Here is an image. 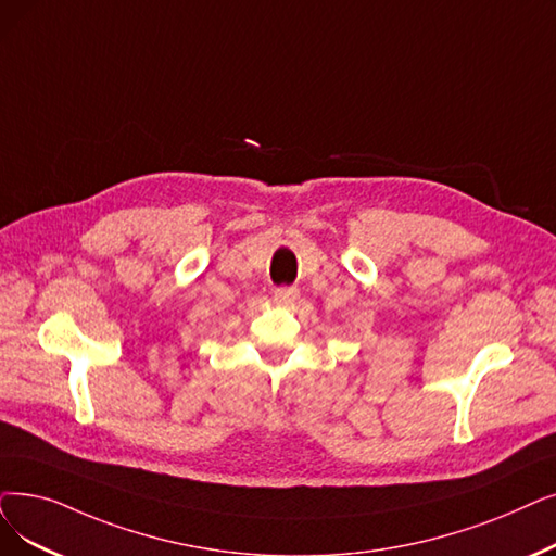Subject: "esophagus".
Returning <instances> with one entry per match:
<instances>
[{
  "mask_svg": "<svg viewBox=\"0 0 556 556\" xmlns=\"http://www.w3.org/2000/svg\"><path fill=\"white\" fill-rule=\"evenodd\" d=\"M298 298H300V291H298V288H293V286H288V288H277V291H275V302H277V304H281V306H291V304H295V302H298Z\"/></svg>",
  "mask_w": 556,
  "mask_h": 556,
  "instance_id": "34e87169",
  "label": "esophagus"
}]
</instances>
